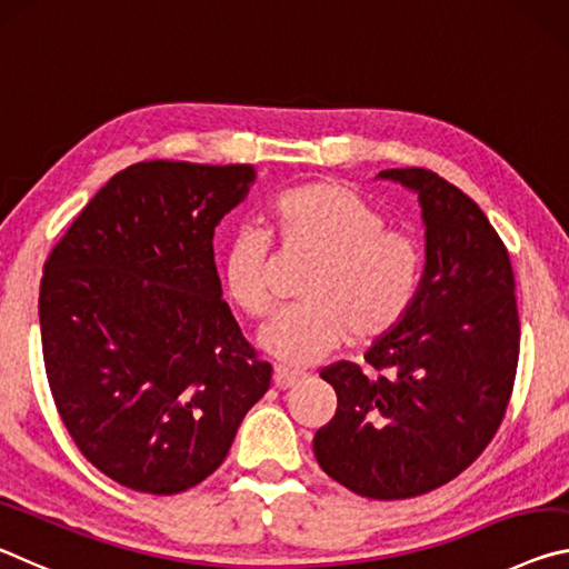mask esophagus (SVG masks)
Wrapping results in <instances>:
<instances>
[{"label": "esophagus", "instance_id": "34e87169", "mask_svg": "<svg viewBox=\"0 0 569 569\" xmlns=\"http://www.w3.org/2000/svg\"><path fill=\"white\" fill-rule=\"evenodd\" d=\"M305 380V372L302 370H292V368H284V366H274V386L277 388H292Z\"/></svg>", "mask_w": 569, "mask_h": 569}]
</instances>
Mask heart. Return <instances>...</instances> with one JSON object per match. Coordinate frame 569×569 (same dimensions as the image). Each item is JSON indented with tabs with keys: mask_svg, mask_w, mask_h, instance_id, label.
I'll return each instance as SVG.
<instances>
[{
	"mask_svg": "<svg viewBox=\"0 0 569 569\" xmlns=\"http://www.w3.org/2000/svg\"><path fill=\"white\" fill-rule=\"evenodd\" d=\"M269 231L287 254L315 259L300 287L305 305L277 315L259 338L274 358L310 366L350 338H383L413 307L421 247L408 231L386 227L383 213L348 186L310 181L279 193L269 207ZM223 284L249 318L274 310L267 234L241 229L231 237Z\"/></svg>",
	"mask_w": 569,
	"mask_h": 569,
	"instance_id": "1",
	"label": "heart"
}]
</instances>
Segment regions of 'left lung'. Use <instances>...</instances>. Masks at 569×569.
Wrapping results in <instances>:
<instances>
[{
  "instance_id": "1",
  "label": "left lung",
  "mask_w": 569,
  "mask_h": 569,
  "mask_svg": "<svg viewBox=\"0 0 569 569\" xmlns=\"http://www.w3.org/2000/svg\"><path fill=\"white\" fill-rule=\"evenodd\" d=\"M380 179L418 193L426 267L403 322L320 378L338 393L315 433L322 471L368 499H411L479 459L507 413L519 360L515 272L505 241L467 193L426 169Z\"/></svg>"
}]
</instances>
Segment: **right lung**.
Instances as JSON below:
<instances>
[{
    "label": "right lung",
    "instance_id": "1",
    "mask_svg": "<svg viewBox=\"0 0 569 569\" xmlns=\"http://www.w3.org/2000/svg\"><path fill=\"white\" fill-rule=\"evenodd\" d=\"M254 179L249 163L128 166L44 262L54 406L80 453L128 489L166 497L201 483L272 380L213 264V229Z\"/></svg>",
    "mask_w": 569,
    "mask_h": 569
}]
</instances>
